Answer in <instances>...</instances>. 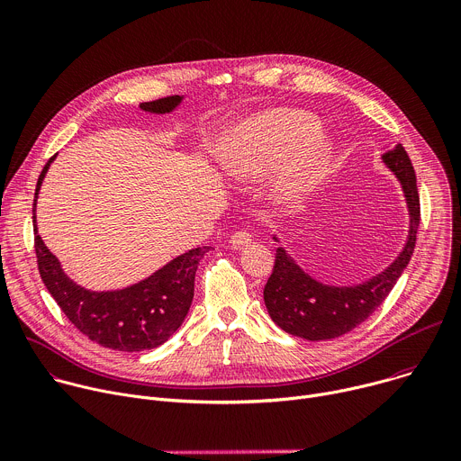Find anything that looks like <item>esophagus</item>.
I'll list each match as a JSON object with an SVG mask.
<instances>
[{"label": "esophagus", "mask_w": 461, "mask_h": 461, "mask_svg": "<svg viewBox=\"0 0 461 461\" xmlns=\"http://www.w3.org/2000/svg\"><path fill=\"white\" fill-rule=\"evenodd\" d=\"M251 240H253V233H251L249 230H239V231H235V233L231 235L230 244H231L235 249H240V248L251 244Z\"/></svg>", "instance_id": "1"}]
</instances>
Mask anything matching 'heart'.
Returning <instances> with one entry per match:
<instances>
[{"instance_id":"b5f03b06","label":"heart","mask_w":461,"mask_h":461,"mask_svg":"<svg viewBox=\"0 0 461 461\" xmlns=\"http://www.w3.org/2000/svg\"><path fill=\"white\" fill-rule=\"evenodd\" d=\"M317 120L297 109H268L237 125L226 139V169L233 178L257 180L294 158L281 193L292 201L308 191L330 162L332 148L317 133Z\"/></svg>"}]
</instances>
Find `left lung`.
Masks as SVG:
<instances>
[{
    "instance_id": "obj_1",
    "label": "left lung",
    "mask_w": 461,
    "mask_h": 461,
    "mask_svg": "<svg viewBox=\"0 0 461 461\" xmlns=\"http://www.w3.org/2000/svg\"><path fill=\"white\" fill-rule=\"evenodd\" d=\"M383 162L402 182L409 206L411 230L403 251L384 272L363 285L328 286L304 274L285 248H279L274 272L265 286V304L272 321L285 332L308 341L336 339L352 332L375 312L407 268L421 221L416 173L402 144L386 151Z\"/></svg>"
}]
</instances>
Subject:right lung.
Segmentation results:
<instances>
[{
    "label": "right lung",
    "mask_w": 461,
    "mask_h": 461,
    "mask_svg": "<svg viewBox=\"0 0 461 461\" xmlns=\"http://www.w3.org/2000/svg\"><path fill=\"white\" fill-rule=\"evenodd\" d=\"M182 102V96H166L144 102L140 107L149 113H169ZM56 157V155H54ZM49 158L38 184L32 204L36 226V199L43 176L54 160ZM34 249L38 270L49 294L61 312L78 330L100 347L120 352H142L166 343L184 322L194 290V274L199 262L212 249L203 246L173 258L148 279L114 292H91L78 286L61 270L58 258L49 251L34 228Z\"/></svg>",
    "instance_id": "right-lung-1"
}]
</instances>
